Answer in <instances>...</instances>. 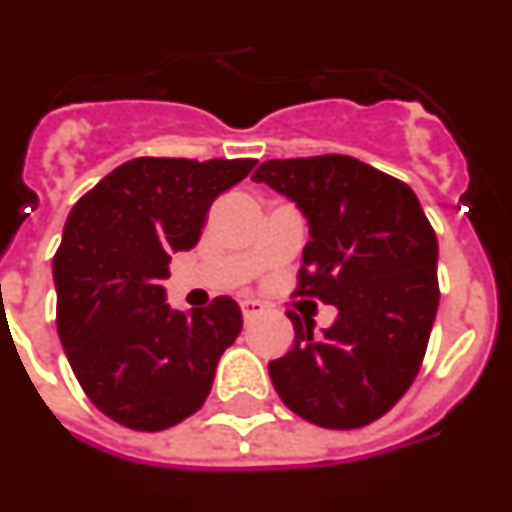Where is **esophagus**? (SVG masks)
Listing matches in <instances>:
<instances>
[{"label": "esophagus", "mask_w": 512, "mask_h": 512, "mask_svg": "<svg viewBox=\"0 0 512 512\" xmlns=\"http://www.w3.org/2000/svg\"><path fill=\"white\" fill-rule=\"evenodd\" d=\"M241 310H243V318L253 320V318H259L261 312L266 310V305H264V302L251 300V297H246V300H241Z\"/></svg>", "instance_id": "esophagus-1"}]
</instances>
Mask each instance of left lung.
<instances>
[{
    "label": "left lung",
    "instance_id": "8db88e82",
    "mask_svg": "<svg viewBox=\"0 0 512 512\" xmlns=\"http://www.w3.org/2000/svg\"><path fill=\"white\" fill-rule=\"evenodd\" d=\"M305 212L295 297L338 307L323 336L289 310L295 346L269 374L292 413L323 428L374 423L410 390L438 310V241L405 182L354 156L271 158L253 171Z\"/></svg>",
    "mask_w": 512,
    "mask_h": 512
}]
</instances>
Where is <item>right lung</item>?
<instances>
[{"label":"right lung","instance_id":"add662e5","mask_svg":"<svg viewBox=\"0 0 512 512\" xmlns=\"http://www.w3.org/2000/svg\"><path fill=\"white\" fill-rule=\"evenodd\" d=\"M253 158L125 161L74 205L53 256L56 325L89 400L133 431H166L205 405L243 315L228 295L184 315L166 305L174 251L200 241L217 194Z\"/></svg>","mask_w":512,"mask_h":512}]
</instances>
